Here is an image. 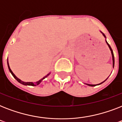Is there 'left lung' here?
<instances>
[{
	"instance_id": "obj_1",
	"label": "left lung",
	"mask_w": 122,
	"mask_h": 122,
	"mask_svg": "<svg viewBox=\"0 0 122 122\" xmlns=\"http://www.w3.org/2000/svg\"><path fill=\"white\" fill-rule=\"evenodd\" d=\"M100 32H101V33H102V35L104 36V38H105V39H106V36H105V35H104V33H102V31H100ZM106 44H107V45H108V47H109V49H110V51H111V53H112V60H113V68H114V65H115V58H114L113 52V50H112V47H110V45H109V44H108V42H107V41H106ZM108 78H106V80H104V81H102V82H101V83H99V84H96V85H93V84H89V83H85V84H86V85H89V86H91V87H94V86H96V85H100V84H101V83H103V82H104V81H106V80H107V79H108Z\"/></svg>"
}]
</instances>
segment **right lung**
Masks as SVG:
<instances>
[{
    "label": "right lung",
    "mask_w": 122,
    "mask_h": 122,
    "mask_svg": "<svg viewBox=\"0 0 122 122\" xmlns=\"http://www.w3.org/2000/svg\"><path fill=\"white\" fill-rule=\"evenodd\" d=\"M7 66H8L9 70V71H10V73L12 74V76H14V78H15V79H16V80H17V81H18V82H19V83H21V84H23V85H31V86H37V85H39V84H40V83H41V82H42V81L43 80H44V78H46V77H47V76H49V75L50 74H51V73H48V74L46 76H44V77H43V78H42V79H41V80H39V81H36V82H26V81H22L21 80H20V78H18V77H17V76H16V75H15L14 74V73H13V72H12V70H10V66H9V65L8 59H7Z\"/></svg>",
    "instance_id": "obj_1"
}]
</instances>
